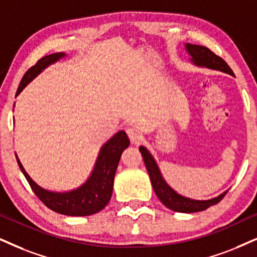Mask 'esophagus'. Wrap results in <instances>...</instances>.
I'll return each instance as SVG.
<instances>
[{"instance_id": "1", "label": "esophagus", "mask_w": 257, "mask_h": 257, "mask_svg": "<svg viewBox=\"0 0 257 257\" xmlns=\"http://www.w3.org/2000/svg\"><path fill=\"white\" fill-rule=\"evenodd\" d=\"M126 134H128L129 139H131L132 144H134V145L139 144L142 139L141 133H140L139 129L135 128V126H129V128L126 129Z\"/></svg>"}]
</instances>
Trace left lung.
<instances>
[{"label": "left lung", "mask_w": 257, "mask_h": 257, "mask_svg": "<svg viewBox=\"0 0 257 257\" xmlns=\"http://www.w3.org/2000/svg\"><path fill=\"white\" fill-rule=\"evenodd\" d=\"M185 51L190 56V61L194 66L198 67H205V69L220 71L223 73H228L230 76H233L232 70L230 69L229 65L224 61L222 58L216 56L213 52H211L209 48L205 46H200V45H192V44H184ZM140 152H141L142 158H144L146 168H147L149 178H151L153 190L157 194L159 199L165 206L168 207L170 210H173L175 212H183V213H193L199 212V211L206 210L207 207L215 205L219 203L225 196L228 190L224 191L219 196L211 198V199L198 200L192 199L185 196H181L173 190L170 185L166 183V180L162 177L160 168H159L157 161L152 153L148 151L145 146H140Z\"/></svg>", "instance_id": "8db88e82"}]
</instances>
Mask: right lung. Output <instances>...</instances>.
Instances as JSON below:
<instances>
[{
    "label": "right lung",
    "mask_w": 257,
    "mask_h": 257,
    "mask_svg": "<svg viewBox=\"0 0 257 257\" xmlns=\"http://www.w3.org/2000/svg\"><path fill=\"white\" fill-rule=\"evenodd\" d=\"M66 57L67 56L64 52H57V53H52L50 56L41 58L33 67H31L25 73L18 91H16L15 97L20 95L22 90L39 74L44 72L48 66L58 63ZM129 144L131 142H129L125 132L119 131L116 133L100 147L95 166L87 179L80 186L73 188V190L61 191V192L46 190L35 183L26 172L18 155H15L19 167L31 185L32 190L40 198L45 205L61 215L90 216L99 212L109 203L112 194L113 178H115L119 159H121L123 151L128 147Z\"/></svg>",
    "instance_id": "obj_1"
}]
</instances>
